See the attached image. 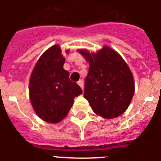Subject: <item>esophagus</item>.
I'll list each match as a JSON object with an SVG mask.
<instances>
[{"label":"esophagus","instance_id":"esophagus-1","mask_svg":"<svg viewBox=\"0 0 161 161\" xmlns=\"http://www.w3.org/2000/svg\"><path fill=\"white\" fill-rule=\"evenodd\" d=\"M77 84L80 85V87L82 89H84V82H83V80H80L79 81L77 82Z\"/></svg>","mask_w":161,"mask_h":161}]
</instances>
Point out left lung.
Listing matches in <instances>:
<instances>
[{"instance_id":"1","label":"left lung","mask_w":161,"mask_h":161,"mask_svg":"<svg viewBox=\"0 0 161 161\" xmlns=\"http://www.w3.org/2000/svg\"><path fill=\"white\" fill-rule=\"evenodd\" d=\"M89 63L84 97L95 114L114 119L128 108L135 93L134 78L120 55L107 46L97 53L79 50Z\"/></svg>"}]
</instances>
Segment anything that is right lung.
<instances>
[{
    "instance_id": "add662e5",
    "label": "right lung",
    "mask_w": 161,
    "mask_h": 161,
    "mask_svg": "<svg viewBox=\"0 0 161 161\" xmlns=\"http://www.w3.org/2000/svg\"><path fill=\"white\" fill-rule=\"evenodd\" d=\"M60 47L54 45L37 61L30 78V99L38 117L51 123L63 120L82 89L64 69ZM68 51H66L68 53Z\"/></svg>"
}]
</instances>
